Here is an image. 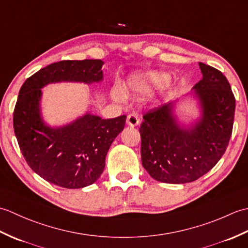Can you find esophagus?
Masks as SVG:
<instances>
[{"label": "esophagus", "mask_w": 248, "mask_h": 248, "mask_svg": "<svg viewBox=\"0 0 248 248\" xmlns=\"http://www.w3.org/2000/svg\"><path fill=\"white\" fill-rule=\"evenodd\" d=\"M127 124L130 127H136V125L140 124V118L138 115L135 114H130L127 117Z\"/></svg>", "instance_id": "esophagus-1"}]
</instances>
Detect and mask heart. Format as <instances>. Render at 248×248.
<instances>
[{
  "mask_svg": "<svg viewBox=\"0 0 248 248\" xmlns=\"http://www.w3.org/2000/svg\"><path fill=\"white\" fill-rule=\"evenodd\" d=\"M170 80L168 73L157 70L152 71H140L131 75L128 78L127 86L129 91L140 96H147L157 89L164 88ZM110 96L115 101H123L124 93L118 87H114L110 91Z\"/></svg>",
  "mask_w": 248,
  "mask_h": 248,
  "instance_id": "heart-1",
  "label": "heart"
}]
</instances>
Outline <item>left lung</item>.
<instances>
[{
    "instance_id": "1",
    "label": "left lung",
    "mask_w": 248,
    "mask_h": 248,
    "mask_svg": "<svg viewBox=\"0 0 248 248\" xmlns=\"http://www.w3.org/2000/svg\"><path fill=\"white\" fill-rule=\"evenodd\" d=\"M202 78L187 94L199 105V117L181 124L170 101L144 115L140 124L141 164L156 181L193 182L217 165L232 133L235 99L219 70L199 62Z\"/></svg>"
}]
</instances>
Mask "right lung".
I'll use <instances>...</instances> for the list:
<instances>
[{"instance_id": "add662e5", "label": "right lung", "mask_w": 248, "mask_h": 248, "mask_svg": "<svg viewBox=\"0 0 248 248\" xmlns=\"http://www.w3.org/2000/svg\"><path fill=\"white\" fill-rule=\"evenodd\" d=\"M103 64L101 60L53 62L30 77L19 92L14 130L20 150L37 175L57 186L82 188L98 180L127 116L102 119L86 113L67 124L51 127L41 114V89L52 83L101 82Z\"/></svg>"}]
</instances>
